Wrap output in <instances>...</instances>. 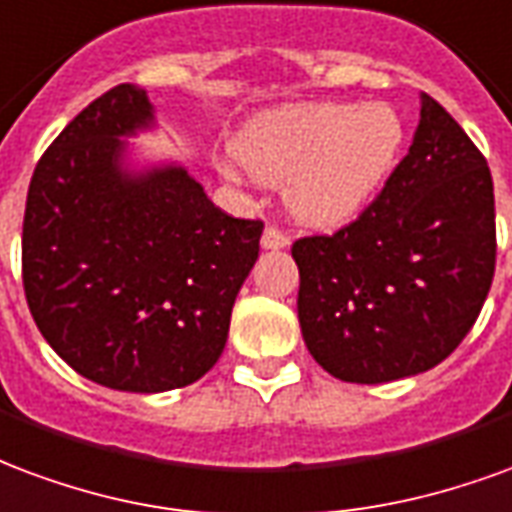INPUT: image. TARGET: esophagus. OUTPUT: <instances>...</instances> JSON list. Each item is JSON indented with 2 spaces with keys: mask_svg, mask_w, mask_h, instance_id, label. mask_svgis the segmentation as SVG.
<instances>
[{
  "mask_svg": "<svg viewBox=\"0 0 512 512\" xmlns=\"http://www.w3.org/2000/svg\"><path fill=\"white\" fill-rule=\"evenodd\" d=\"M286 245H289V237L281 229H275V226H267L264 234H261V248L264 251H281Z\"/></svg>",
  "mask_w": 512,
  "mask_h": 512,
  "instance_id": "1",
  "label": "esophagus"
}]
</instances>
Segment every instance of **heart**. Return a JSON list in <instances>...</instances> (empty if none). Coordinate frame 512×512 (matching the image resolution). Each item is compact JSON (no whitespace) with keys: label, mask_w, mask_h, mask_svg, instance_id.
<instances>
[{"label":"heart","mask_w":512,"mask_h":512,"mask_svg":"<svg viewBox=\"0 0 512 512\" xmlns=\"http://www.w3.org/2000/svg\"><path fill=\"white\" fill-rule=\"evenodd\" d=\"M401 147L404 122L384 103H305L251 119L234 155L256 182L286 188L294 218L335 229L368 210Z\"/></svg>","instance_id":"b5f03b06"}]
</instances>
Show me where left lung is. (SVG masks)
<instances>
[{"label":"left lung","instance_id":"left-lung-1","mask_svg":"<svg viewBox=\"0 0 512 512\" xmlns=\"http://www.w3.org/2000/svg\"><path fill=\"white\" fill-rule=\"evenodd\" d=\"M302 338L341 382L417 376L453 354L494 281V182L486 158L431 95L412 147L360 218L302 237Z\"/></svg>","mask_w":512,"mask_h":512}]
</instances>
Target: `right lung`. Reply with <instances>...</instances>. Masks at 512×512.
<instances>
[{"mask_svg": "<svg viewBox=\"0 0 512 512\" xmlns=\"http://www.w3.org/2000/svg\"><path fill=\"white\" fill-rule=\"evenodd\" d=\"M155 128L147 89L92 100L26 193L24 292L73 371L122 393H166L210 371L264 223L220 212L185 166L130 158Z\"/></svg>", "mask_w": 512, "mask_h": 512, "instance_id": "right-lung-1", "label": "right lung"}]
</instances>
